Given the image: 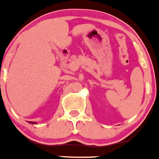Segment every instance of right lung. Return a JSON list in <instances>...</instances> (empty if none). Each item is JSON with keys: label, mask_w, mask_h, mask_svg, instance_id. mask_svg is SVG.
<instances>
[{"label": "right lung", "mask_w": 159, "mask_h": 159, "mask_svg": "<svg viewBox=\"0 0 159 159\" xmlns=\"http://www.w3.org/2000/svg\"><path fill=\"white\" fill-rule=\"evenodd\" d=\"M29 122L31 124H37V122H36V121H29Z\"/></svg>", "instance_id": "add662e5"}]
</instances>
